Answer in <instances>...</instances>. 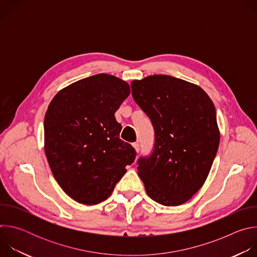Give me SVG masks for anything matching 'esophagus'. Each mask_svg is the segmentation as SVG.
Segmentation results:
<instances>
[{
  "label": "esophagus",
  "instance_id": "esophagus-1",
  "mask_svg": "<svg viewBox=\"0 0 257 257\" xmlns=\"http://www.w3.org/2000/svg\"><path fill=\"white\" fill-rule=\"evenodd\" d=\"M132 145H133V148H134L135 152H136V153H139V144H138V142H134Z\"/></svg>",
  "mask_w": 257,
  "mask_h": 257
}]
</instances>
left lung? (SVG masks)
<instances>
[{
  "label": "left lung",
  "mask_w": 257,
  "mask_h": 257,
  "mask_svg": "<svg viewBox=\"0 0 257 257\" xmlns=\"http://www.w3.org/2000/svg\"><path fill=\"white\" fill-rule=\"evenodd\" d=\"M131 87L155 129L153 154L137 162L146 193L166 206L185 203L204 184L218 149L214 104L200 86L169 75Z\"/></svg>",
  "instance_id": "8db88e82"
}]
</instances>
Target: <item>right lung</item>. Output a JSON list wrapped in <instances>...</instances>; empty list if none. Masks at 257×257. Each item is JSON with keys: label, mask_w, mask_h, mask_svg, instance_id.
I'll use <instances>...</instances> for the list:
<instances>
[{"label": "right lung", "mask_w": 257, "mask_h": 257, "mask_svg": "<svg viewBox=\"0 0 257 257\" xmlns=\"http://www.w3.org/2000/svg\"><path fill=\"white\" fill-rule=\"evenodd\" d=\"M130 94L129 84L96 74L61 89L45 116V153L64 192L83 204L111 196L136 157L120 139L115 113Z\"/></svg>", "instance_id": "right-lung-1"}]
</instances>
